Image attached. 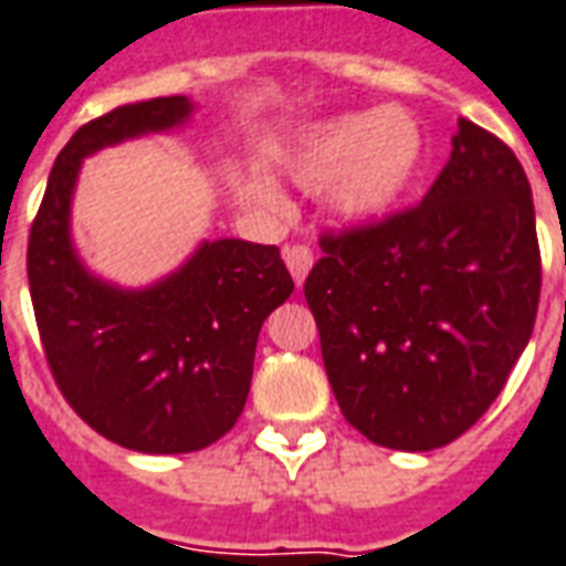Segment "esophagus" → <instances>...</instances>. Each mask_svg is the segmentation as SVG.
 I'll return each mask as SVG.
<instances>
[{
	"label": "esophagus",
	"mask_w": 566,
	"mask_h": 566,
	"mask_svg": "<svg viewBox=\"0 0 566 566\" xmlns=\"http://www.w3.org/2000/svg\"><path fill=\"white\" fill-rule=\"evenodd\" d=\"M282 258H284V263H287L291 275H294L296 287H300V284L305 282L308 270H312V263H315V254H312V249H308V245L296 242V245H284Z\"/></svg>",
	"instance_id": "1"
}]
</instances>
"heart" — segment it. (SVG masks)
I'll return each mask as SVG.
<instances>
[{"mask_svg":"<svg viewBox=\"0 0 566 566\" xmlns=\"http://www.w3.org/2000/svg\"><path fill=\"white\" fill-rule=\"evenodd\" d=\"M426 137L411 113H347L317 125L294 161L308 188L333 182L329 200L347 219H378L417 182Z\"/></svg>","mask_w":566,"mask_h":566,"instance_id":"1","label":"heart"}]
</instances>
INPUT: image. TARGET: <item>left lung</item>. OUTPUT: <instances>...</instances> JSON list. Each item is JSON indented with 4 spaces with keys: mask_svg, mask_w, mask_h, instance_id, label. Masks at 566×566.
<instances>
[{
    "mask_svg": "<svg viewBox=\"0 0 566 566\" xmlns=\"http://www.w3.org/2000/svg\"><path fill=\"white\" fill-rule=\"evenodd\" d=\"M321 249L303 291L345 420L408 453L468 432L537 317L534 200L513 149L459 119L417 207L324 230Z\"/></svg>",
    "mask_w": 566,
    "mask_h": 566,
    "instance_id": "left-lung-1",
    "label": "left lung"
}]
</instances>
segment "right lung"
<instances>
[{
	"label": "right lung",
	"mask_w": 566,
	"mask_h": 566,
	"mask_svg": "<svg viewBox=\"0 0 566 566\" xmlns=\"http://www.w3.org/2000/svg\"><path fill=\"white\" fill-rule=\"evenodd\" d=\"M186 95L123 104L81 125L50 170L29 230L35 324L56 387L107 441L137 453H195L245 408L258 333L294 294L275 245L203 242L170 279L119 291L83 270L69 240L83 155L186 123Z\"/></svg>",
	"instance_id": "1"
}]
</instances>
